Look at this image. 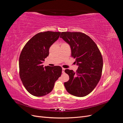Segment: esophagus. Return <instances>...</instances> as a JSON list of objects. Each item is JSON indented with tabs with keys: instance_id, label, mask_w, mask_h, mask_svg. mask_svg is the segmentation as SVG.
<instances>
[{
	"instance_id": "1",
	"label": "esophagus",
	"mask_w": 123,
	"mask_h": 123,
	"mask_svg": "<svg viewBox=\"0 0 123 123\" xmlns=\"http://www.w3.org/2000/svg\"><path fill=\"white\" fill-rule=\"evenodd\" d=\"M65 68H62V73H65Z\"/></svg>"
}]
</instances>
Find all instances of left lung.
Here are the masks:
<instances>
[{
    "label": "left lung",
    "mask_w": 123,
    "mask_h": 123,
    "mask_svg": "<svg viewBox=\"0 0 123 123\" xmlns=\"http://www.w3.org/2000/svg\"><path fill=\"white\" fill-rule=\"evenodd\" d=\"M70 46L71 56L79 68L74 72L66 69L69 80L64 83L66 90L78 97L89 94L95 88L102 76L103 61L101 53L90 37L80 32H62L60 36Z\"/></svg>",
    "instance_id": "8db88e82"
}]
</instances>
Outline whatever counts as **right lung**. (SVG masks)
Segmentation results:
<instances>
[{
	"instance_id": "obj_1",
	"label": "right lung",
	"mask_w": 123,
	"mask_h": 123,
	"mask_svg": "<svg viewBox=\"0 0 123 123\" xmlns=\"http://www.w3.org/2000/svg\"><path fill=\"white\" fill-rule=\"evenodd\" d=\"M60 32H40L24 47L19 59V76L24 87L35 96L45 95L52 91L56 80L61 76L60 66L43 67L42 65L49 48L60 36Z\"/></svg>"
}]
</instances>
